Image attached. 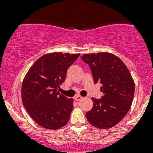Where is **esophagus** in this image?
<instances>
[{"label":"esophagus","instance_id":"34e87169","mask_svg":"<svg viewBox=\"0 0 153 153\" xmlns=\"http://www.w3.org/2000/svg\"><path fill=\"white\" fill-rule=\"evenodd\" d=\"M82 98H83V97L80 96V95H76V96L75 97V101H81V100L82 99Z\"/></svg>","mask_w":153,"mask_h":153}]
</instances>
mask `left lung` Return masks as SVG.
<instances>
[{
  "label": "left lung",
  "instance_id": "left-lung-1",
  "mask_svg": "<svg viewBox=\"0 0 153 153\" xmlns=\"http://www.w3.org/2000/svg\"><path fill=\"white\" fill-rule=\"evenodd\" d=\"M89 64L94 82L101 84V98H92L93 107L86 113L88 121L99 129H109L120 122L130 109L135 84L122 61L109 52L86 54L81 57Z\"/></svg>",
  "mask_w": 153,
  "mask_h": 153
}]
</instances>
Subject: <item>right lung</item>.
I'll use <instances>...</instances> for the list:
<instances>
[{
  "label": "right lung",
  "mask_w": 153,
  "mask_h": 153,
  "mask_svg": "<svg viewBox=\"0 0 153 153\" xmlns=\"http://www.w3.org/2000/svg\"><path fill=\"white\" fill-rule=\"evenodd\" d=\"M80 54L54 52L38 58L27 72L22 84L23 104L32 119L49 129H58L69 121L73 99L61 95L67 69Z\"/></svg>",
  "instance_id": "obj_1"
}]
</instances>
